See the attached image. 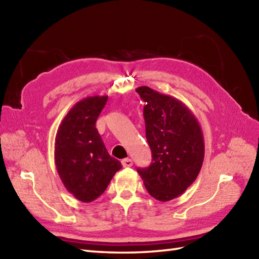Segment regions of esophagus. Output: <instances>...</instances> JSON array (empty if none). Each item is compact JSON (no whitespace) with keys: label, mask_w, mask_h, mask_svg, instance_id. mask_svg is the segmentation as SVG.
<instances>
[{"label":"esophagus","mask_w":259,"mask_h":259,"mask_svg":"<svg viewBox=\"0 0 259 259\" xmlns=\"http://www.w3.org/2000/svg\"><path fill=\"white\" fill-rule=\"evenodd\" d=\"M121 163H122V166H123L124 168H129V167L133 166L134 161L131 160V159H129V158H125V159H123L122 161H121Z\"/></svg>","instance_id":"1"}]
</instances>
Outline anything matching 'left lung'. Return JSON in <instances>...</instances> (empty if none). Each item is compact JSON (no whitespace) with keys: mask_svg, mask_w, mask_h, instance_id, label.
Listing matches in <instances>:
<instances>
[{"mask_svg":"<svg viewBox=\"0 0 259 259\" xmlns=\"http://www.w3.org/2000/svg\"><path fill=\"white\" fill-rule=\"evenodd\" d=\"M136 91L146 102V137L152 153L150 166L137 171L150 196L169 201L183 195L199 175L205 157L202 131L183 101L146 85Z\"/></svg>","mask_w":259,"mask_h":259,"instance_id":"obj_1","label":"left lung"}]
</instances>
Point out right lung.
<instances>
[{"mask_svg":"<svg viewBox=\"0 0 259 259\" xmlns=\"http://www.w3.org/2000/svg\"><path fill=\"white\" fill-rule=\"evenodd\" d=\"M108 96L82 99L70 109L59 125L54 144V162L62 184L82 202L101 196L121 162L108 153L96 128Z\"/></svg>","mask_w":259,"mask_h":259,"instance_id":"1","label":"right lung"}]
</instances>
